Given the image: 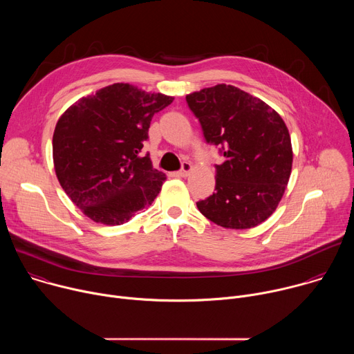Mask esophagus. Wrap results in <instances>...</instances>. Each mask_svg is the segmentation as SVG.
<instances>
[{
    "instance_id": "34e87169",
    "label": "esophagus",
    "mask_w": 354,
    "mask_h": 354,
    "mask_svg": "<svg viewBox=\"0 0 354 354\" xmlns=\"http://www.w3.org/2000/svg\"><path fill=\"white\" fill-rule=\"evenodd\" d=\"M192 169H193V167L189 164V162H183V165H182V169L178 172V176H182V178H186L190 172H192Z\"/></svg>"
}]
</instances>
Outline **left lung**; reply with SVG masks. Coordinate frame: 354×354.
Returning <instances> with one entry per match:
<instances>
[{
  "label": "left lung",
  "instance_id": "1",
  "mask_svg": "<svg viewBox=\"0 0 354 354\" xmlns=\"http://www.w3.org/2000/svg\"><path fill=\"white\" fill-rule=\"evenodd\" d=\"M207 142L221 147L216 192L197 201L214 224L245 230L268 220L290 179L292 148L281 116L262 99L234 85L218 84L186 95Z\"/></svg>",
  "mask_w": 354,
  "mask_h": 354
}]
</instances>
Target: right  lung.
Segmentation results:
<instances>
[{
  "label": "right lung",
  "mask_w": 354,
  "mask_h": 354,
  "mask_svg": "<svg viewBox=\"0 0 354 354\" xmlns=\"http://www.w3.org/2000/svg\"><path fill=\"white\" fill-rule=\"evenodd\" d=\"M172 100L118 82L78 99L60 116L53 134L55 171L88 218L120 225L158 196L167 176L140 153L151 119Z\"/></svg>",
  "instance_id": "right-lung-1"
}]
</instances>
